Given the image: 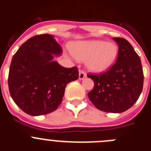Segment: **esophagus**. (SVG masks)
<instances>
[{
  "instance_id": "esophagus-1",
  "label": "esophagus",
  "mask_w": 151,
  "mask_h": 151,
  "mask_svg": "<svg viewBox=\"0 0 151 151\" xmlns=\"http://www.w3.org/2000/svg\"><path fill=\"white\" fill-rule=\"evenodd\" d=\"M86 76H87L86 73H85L83 70H80L79 75H78V78H79L80 80H82V79H83V78H85Z\"/></svg>"
}]
</instances>
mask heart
Here are the masks:
<instances>
[{
  "mask_svg": "<svg viewBox=\"0 0 151 151\" xmlns=\"http://www.w3.org/2000/svg\"><path fill=\"white\" fill-rule=\"evenodd\" d=\"M118 51L115 43L100 40L78 41L71 47L73 55L78 60H86L88 69L96 73L110 69L116 60Z\"/></svg>",
  "mask_w": 151,
  "mask_h": 151,
  "instance_id": "obj_1",
  "label": "heart"
}]
</instances>
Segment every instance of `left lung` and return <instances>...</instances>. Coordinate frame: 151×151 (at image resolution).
I'll return each mask as SVG.
<instances>
[{"instance_id":"left-lung-1","label":"left lung","mask_w":151,"mask_h":151,"mask_svg":"<svg viewBox=\"0 0 151 151\" xmlns=\"http://www.w3.org/2000/svg\"><path fill=\"white\" fill-rule=\"evenodd\" d=\"M119 46L115 64L101 75H88L94 82L89 100L98 110L122 113L138 101L143 89L144 74L139 56L123 38H113Z\"/></svg>"}]
</instances>
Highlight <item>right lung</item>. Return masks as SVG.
Listing matches in <instances>:
<instances>
[{"label":"right lung","mask_w":151,"mask_h":151,"mask_svg":"<svg viewBox=\"0 0 151 151\" xmlns=\"http://www.w3.org/2000/svg\"><path fill=\"white\" fill-rule=\"evenodd\" d=\"M61 53L54 36L44 34L28 39L13 55L9 91L16 104L29 115H45L57 110L67 84L78 79L77 67L64 68L54 61Z\"/></svg>","instance_id":"obj_1"}]
</instances>
